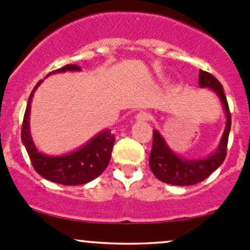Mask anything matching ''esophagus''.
I'll return each instance as SVG.
<instances>
[{
    "instance_id": "34e87169",
    "label": "esophagus",
    "mask_w": 250,
    "mask_h": 250,
    "mask_svg": "<svg viewBox=\"0 0 250 250\" xmlns=\"http://www.w3.org/2000/svg\"><path fill=\"white\" fill-rule=\"evenodd\" d=\"M136 121H140V122H144V121L149 120V114H147L146 111H140L136 114L135 116Z\"/></svg>"
}]
</instances>
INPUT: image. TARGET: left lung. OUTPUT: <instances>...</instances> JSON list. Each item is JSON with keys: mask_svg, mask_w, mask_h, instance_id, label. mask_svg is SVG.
<instances>
[{"mask_svg": "<svg viewBox=\"0 0 250 250\" xmlns=\"http://www.w3.org/2000/svg\"><path fill=\"white\" fill-rule=\"evenodd\" d=\"M198 84L201 87H210L219 97L227 116L226 129L216 152L201 160H186L179 158L172 152L161 134L158 130H153V145L149 155L150 171L159 180L171 185L186 186L203 182L223 164L227 156L228 139L231 128V115L223 86L217 78L203 70H199Z\"/></svg>", "mask_w": 250, "mask_h": 250, "instance_id": "obj_1", "label": "left lung"}]
</instances>
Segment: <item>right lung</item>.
<instances>
[{
    "instance_id": "add662e5",
    "label": "right lung",
    "mask_w": 250,
    "mask_h": 250,
    "mask_svg": "<svg viewBox=\"0 0 250 250\" xmlns=\"http://www.w3.org/2000/svg\"><path fill=\"white\" fill-rule=\"evenodd\" d=\"M66 71H81V67L78 65L68 64L52 71L47 76ZM41 83L42 81L38 82L29 96L21 129V140L31 158L33 167L41 177L62 185H82L91 182L108 166L115 144V135L108 129L101 131L83 147L66 155L48 156L40 153L35 147L29 131V112L33 94Z\"/></svg>"
}]
</instances>
